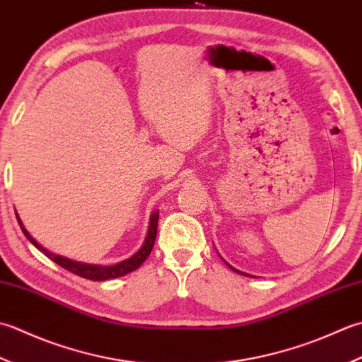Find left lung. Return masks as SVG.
<instances>
[{"instance_id":"obj_1","label":"left lung","mask_w":362,"mask_h":362,"mask_svg":"<svg viewBox=\"0 0 362 362\" xmlns=\"http://www.w3.org/2000/svg\"><path fill=\"white\" fill-rule=\"evenodd\" d=\"M225 264L228 265V267H230V269H233L234 272H235V274H242V275H247V274H243V272H240V270H238V269H234V267H231V265L230 264H228L226 261H225ZM247 276H250V275H247Z\"/></svg>"}]
</instances>
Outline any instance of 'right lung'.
Returning <instances> with one entry per match:
<instances>
[{"label":"right lung","mask_w":362,"mask_h":362,"mask_svg":"<svg viewBox=\"0 0 362 362\" xmlns=\"http://www.w3.org/2000/svg\"><path fill=\"white\" fill-rule=\"evenodd\" d=\"M17 214V212H16ZM158 218H159V211L153 212L151 217H150V226H148V233H146V238L144 245L140 247V250L137 253L132 255L128 259H124L122 262H117L114 265H95V264H84V262H78V261H73L69 259V257H64V256H59L48 252L47 248H43L40 243H37V240L33 238L31 234H29L23 223H21V220L17 214V220L20 223L21 231L28 238V240L33 243V245L40 250V252L45 255L47 257H49L51 261H54L57 265H61L65 270L71 272V274H75L81 278H86V279H92V281H106V279H112V278H119V276H124L131 274V272H134L136 269H139L140 265L145 262L146 257L150 256L153 245H154V240H156V233H158Z\"/></svg>","instance_id":"obj_1"}]
</instances>
